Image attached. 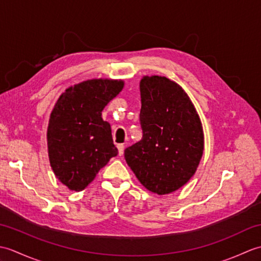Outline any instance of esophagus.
Here are the masks:
<instances>
[{
  "label": "esophagus",
  "instance_id": "34e87169",
  "mask_svg": "<svg viewBox=\"0 0 261 261\" xmlns=\"http://www.w3.org/2000/svg\"><path fill=\"white\" fill-rule=\"evenodd\" d=\"M118 150H119V156H122L124 152V146L122 145V143H120V145H118Z\"/></svg>",
  "mask_w": 261,
  "mask_h": 261
}]
</instances>
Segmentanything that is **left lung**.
<instances>
[{
  "mask_svg": "<svg viewBox=\"0 0 261 261\" xmlns=\"http://www.w3.org/2000/svg\"><path fill=\"white\" fill-rule=\"evenodd\" d=\"M142 139L124 150L126 164L147 190L173 193L195 174L204 150L202 123L177 83L164 76L140 81Z\"/></svg>",
  "mask_w": 261,
  "mask_h": 261,
  "instance_id": "left-lung-1",
  "label": "left lung"
}]
</instances>
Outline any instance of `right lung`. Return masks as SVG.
I'll use <instances>...</instances> for the list:
<instances>
[{
    "instance_id": "add662e5",
    "label": "right lung",
    "mask_w": 261,
    "mask_h": 261,
    "mask_svg": "<svg viewBox=\"0 0 261 261\" xmlns=\"http://www.w3.org/2000/svg\"><path fill=\"white\" fill-rule=\"evenodd\" d=\"M123 85V81H85L68 87L55 104L47 131L49 162L69 190H84L118 154L102 111Z\"/></svg>"
}]
</instances>
